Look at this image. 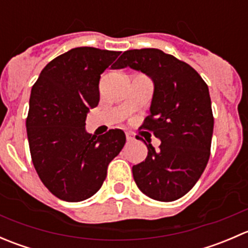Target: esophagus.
Here are the masks:
<instances>
[{
	"label": "esophagus",
	"instance_id": "esophagus-1",
	"mask_svg": "<svg viewBox=\"0 0 248 248\" xmlns=\"http://www.w3.org/2000/svg\"><path fill=\"white\" fill-rule=\"evenodd\" d=\"M126 139H127V141L131 142V141H133V140H134V137L132 136L131 133H126Z\"/></svg>",
	"mask_w": 248,
	"mask_h": 248
}]
</instances>
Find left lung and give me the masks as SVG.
I'll return each mask as SVG.
<instances>
[{"label":"left lung","instance_id":"8db88e82","mask_svg":"<svg viewBox=\"0 0 248 248\" xmlns=\"http://www.w3.org/2000/svg\"><path fill=\"white\" fill-rule=\"evenodd\" d=\"M131 67L154 81L150 115L142 128L161 140L146 144L147 157L133 166L140 191L159 202L184 197L202 176L211 149L214 116L209 87L186 62L159 49L127 50L114 69Z\"/></svg>","mask_w":248,"mask_h":248}]
</instances>
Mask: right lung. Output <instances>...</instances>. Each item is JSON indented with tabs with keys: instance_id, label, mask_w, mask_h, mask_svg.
I'll use <instances>...</instances> for the list:
<instances>
[{
	"instance_id": "add662e5",
	"label": "right lung",
	"mask_w": 248,
	"mask_h": 248,
	"mask_svg": "<svg viewBox=\"0 0 248 248\" xmlns=\"http://www.w3.org/2000/svg\"><path fill=\"white\" fill-rule=\"evenodd\" d=\"M120 54L74 47L50 61L32 87L26 119L32 162L44 186L62 201L93 196L126 142L121 129L103 136L85 129L87 112L98 106L101 74Z\"/></svg>"
}]
</instances>
